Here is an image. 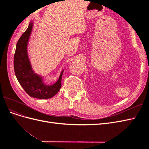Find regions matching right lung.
<instances>
[{
    "label": "right lung",
    "mask_w": 149,
    "mask_h": 149,
    "mask_svg": "<svg viewBox=\"0 0 149 149\" xmlns=\"http://www.w3.org/2000/svg\"><path fill=\"white\" fill-rule=\"evenodd\" d=\"M33 22V20L30 22L27 29L22 35L17 43L13 66L18 81L25 92L32 97L45 100L52 97L60 91L64 69L61 70L56 81L51 84L45 83L44 76L35 73L28 53V45Z\"/></svg>",
    "instance_id": "add662e5"
}]
</instances>
